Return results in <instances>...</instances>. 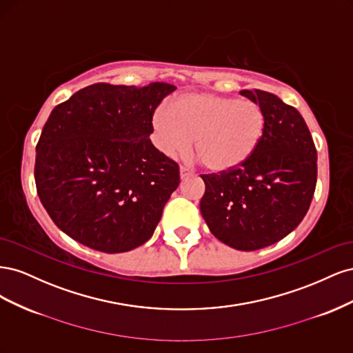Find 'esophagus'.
I'll list each match as a JSON object with an SVG mask.
<instances>
[{
	"label": "esophagus",
	"instance_id": "1",
	"mask_svg": "<svg viewBox=\"0 0 353 353\" xmlns=\"http://www.w3.org/2000/svg\"><path fill=\"white\" fill-rule=\"evenodd\" d=\"M191 174H193V172H191V170H188L187 168H184V166H181L179 168V175H181V178H185L187 175H191Z\"/></svg>",
	"mask_w": 353,
	"mask_h": 353
}]
</instances>
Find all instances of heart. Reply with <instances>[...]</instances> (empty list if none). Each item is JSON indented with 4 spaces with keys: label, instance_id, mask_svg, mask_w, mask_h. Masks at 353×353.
<instances>
[{
    "label": "heart",
    "instance_id": "1",
    "mask_svg": "<svg viewBox=\"0 0 353 353\" xmlns=\"http://www.w3.org/2000/svg\"><path fill=\"white\" fill-rule=\"evenodd\" d=\"M154 144L174 157L194 150L208 170L230 172L253 156L261 144L266 117L258 103L209 92H184L157 108L152 117Z\"/></svg>",
    "mask_w": 353,
    "mask_h": 353
}]
</instances>
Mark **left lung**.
Masks as SVG:
<instances>
[{
	"mask_svg": "<svg viewBox=\"0 0 353 353\" xmlns=\"http://www.w3.org/2000/svg\"><path fill=\"white\" fill-rule=\"evenodd\" d=\"M266 117L253 156L221 175H201L200 212L210 232L252 252L284 239L305 218L316 185V148L302 114L275 94L243 90Z\"/></svg>",
	"mask_w": 353,
	"mask_h": 353,
	"instance_id": "1",
	"label": "left lung"
}]
</instances>
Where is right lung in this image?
Here are the masks:
<instances>
[{
    "mask_svg": "<svg viewBox=\"0 0 353 353\" xmlns=\"http://www.w3.org/2000/svg\"><path fill=\"white\" fill-rule=\"evenodd\" d=\"M175 90L101 82L51 112L37 144L35 183L42 206L70 239L122 253L153 236L179 168L148 137L156 108Z\"/></svg>",
    "mask_w": 353,
    "mask_h": 353,
    "instance_id": "right-lung-1",
    "label": "right lung"
}]
</instances>
